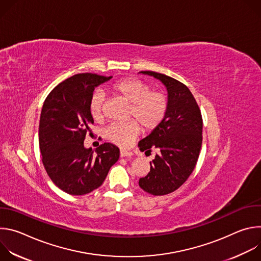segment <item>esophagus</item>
Here are the masks:
<instances>
[{"label": "esophagus", "mask_w": 261, "mask_h": 261, "mask_svg": "<svg viewBox=\"0 0 261 261\" xmlns=\"http://www.w3.org/2000/svg\"><path fill=\"white\" fill-rule=\"evenodd\" d=\"M120 155L121 157H130L133 155V153L131 151H128V150H124V148H121L120 150Z\"/></svg>", "instance_id": "34e87169"}]
</instances>
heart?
Returning a JSON list of instances; mask_svg holds the SVG:
<instances>
[{"instance_id": "1", "label": "heart", "mask_w": 261, "mask_h": 261, "mask_svg": "<svg viewBox=\"0 0 261 261\" xmlns=\"http://www.w3.org/2000/svg\"><path fill=\"white\" fill-rule=\"evenodd\" d=\"M111 90L130 103L129 117L126 123L111 124L105 131L106 138L121 146H128L139 134L140 126L145 131L157 129L164 121L168 110L167 96L136 77H124L111 85ZM104 95L95 92L89 103L90 113L95 121L103 118Z\"/></svg>"}]
</instances>
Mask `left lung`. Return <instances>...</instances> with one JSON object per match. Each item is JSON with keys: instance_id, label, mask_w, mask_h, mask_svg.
<instances>
[{"instance_id": "obj_1", "label": "left lung", "mask_w": 261, "mask_h": 261, "mask_svg": "<svg viewBox=\"0 0 261 261\" xmlns=\"http://www.w3.org/2000/svg\"><path fill=\"white\" fill-rule=\"evenodd\" d=\"M162 82L168 92V110L162 124L138 142L145 154L157 152L139 187L152 195L169 194L187 180L197 163L202 143V117L190 90L180 82L154 71H141Z\"/></svg>"}]
</instances>
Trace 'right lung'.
I'll return each instance as SVG.
<instances>
[{
    "label": "right lung",
    "mask_w": 261,
    "mask_h": 261,
    "mask_svg": "<svg viewBox=\"0 0 261 261\" xmlns=\"http://www.w3.org/2000/svg\"><path fill=\"white\" fill-rule=\"evenodd\" d=\"M93 73L75 74L46 97L40 116L39 146L54 184L71 195L88 194L103 184L120 158L119 147L104 142L95 151L84 141L94 124L89 103L96 87L109 81Z\"/></svg>",
    "instance_id": "right-lung-1"
}]
</instances>
